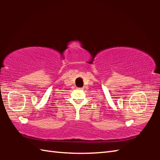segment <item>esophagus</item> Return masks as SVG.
<instances>
[{
    "mask_svg": "<svg viewBox=\"0 0 160 160\" xmlns=\"http://www.w3.org/2000/svg\"><path fill=\"white\" fill-rule=\"evenodd\" d=\"M78 89H81V88H78Z\"/></svg>",
    "mask_w": 160,
    "mask_h": 160,
    "instance_id": "1",
    "label": "esophagus"
}]
</instances>
